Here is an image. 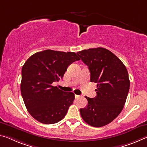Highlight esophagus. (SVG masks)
I'll use <instances>...</instances> for the list:
<instances>
[{
	"mask_svg": "<svg viewBox=\"0 0 147 147\" xmlns=\"http://www.w3.org/2000/svg\"><path fill=\"white\" fill-rule=\"evenodd\" d=\"M80 95H75V98L76 99H78V98H79V97H80Z\"/></svg>",
	"mask_w": 147,
	"mask_h": 147,
	"instance_id": "34e87169",
	"label": "esophagus"
}]
</instances>
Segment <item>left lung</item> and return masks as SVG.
I'll return each mask as SVG.
<instances>
[{
	"mask_svg": "<svg viewBox=\"0 0 147 147\" xmlns=\"http://www.w3.org/2000/svg\"><path fill=\"white\" fill-rule=\"evenodd\" d=\"M88 67L90 82L97 83V96L86 97L88 105L80 109L82 119L92 126L102 127L120 115L125 103L130 82L124 63L111 51L90 48L76 53Z\"/></svg>",
	"mask_w": 147,
	"mask_h": 147,
	"instance_id": "8db88e82",
	"label": "left lung"
}]
</instances>
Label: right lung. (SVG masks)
Wrapping results in <instances>:
<instances>
[{
    "instance_id": "add662e5",
    "label": "right lung",
    "mask_w": 147,
    "mask_h": 147,
    "mask_svg": "<svg viewBox=\"0 0 147 147\" xmlns=\"http://www.w3.org/2000/svg\"><path fill=\"white\" fill-rule=\"evenodd\" d=\"M80 59L74 52L46 50L36 52L22 67L21 93L30 115L44 124L61 121L73 103L74 94L53 82L63 77L67 67Z\"/></svg>"
}]
</instances>
